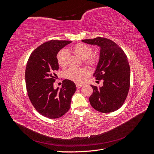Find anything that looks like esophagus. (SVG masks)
<instances>
[{"label":"esophagus","instance_id":"obj_1","mask_svg":"<svg viewBox=\"0 0 154 154\" xmlns=\"http://www.w3.org/2000/svg\"><path fill=\"white\" fill-rule=\"evenodd\" d=\"M83 85V84H80V83H76V87H77V88H81Z\"/></svg>","mask_w":154,"mask_h":154}]
</instances>
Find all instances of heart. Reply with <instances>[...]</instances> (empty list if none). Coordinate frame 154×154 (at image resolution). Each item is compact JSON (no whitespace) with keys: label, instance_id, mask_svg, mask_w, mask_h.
Listing matches in <instances>:
<instances>
[{"label":"heart","instance_id":"1","mask_svg":"<svg viewBox=\"0 0 154 154\" xmlns=\"http://www.w3.org/2000/svg\"><path fill=\"white\" fill-rule=\"evenodd\" d=\"M73 51L82 59H85V63L88 66H93L96 62V58L92 56L93 50L85 44H77L73 47ZM69 53L67 49L60 50L57 54V60L59 66L61 67H66L68 63ZM87 75V71L83 68L71 67L66 72V77L69 80L76 83H82Z\"/></svg>","mask_w":154,"mask_h":154}]
</instances>
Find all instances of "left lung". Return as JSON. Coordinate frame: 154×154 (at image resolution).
Instances as JSON below:
<instances>
[{
	"instance_id": "left-lung-1",
	"label": "left lung",
	"mask_w": 154,
	"mask_h": 154,
	"mask_svg": "<svg viewBox=\"0 0 154 154\" xmlns=\"http://www.w3.org/2000/svg\"><path fill=\"white\" fill-rule=\"evenodd\" d=\"M82 42L100 47L99 62L93 76L103 80V85H91L93 92L89 97L90 103L100 112H112L123 105L129 91L130 73L127 55L117 44L108 38L97 37Z\"/></svg>"
}]
</instances>
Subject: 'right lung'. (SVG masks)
Returning a JSON list of instances; mask_svg holds the SVG:
<instances>
[{"mask_svg":"<svg viewBox=\"0 0 154 154\" xmlns=\"http://www.w3.org/2000/svg\"><path fill=\"white\" fill-rule=\"evenodd\" d=\"M69 40H52L35 49L27 62L25 79L27 95L36 110L49 119L62 117L71 107L72 96L76 90L73 82L65 80L62 87L54 89L55 71L58 70L57 55Z\"/></svg>","mask_w":154,"mask_h":154,"instance_id":"obj_1","label":"right lung"}]
</instances>
